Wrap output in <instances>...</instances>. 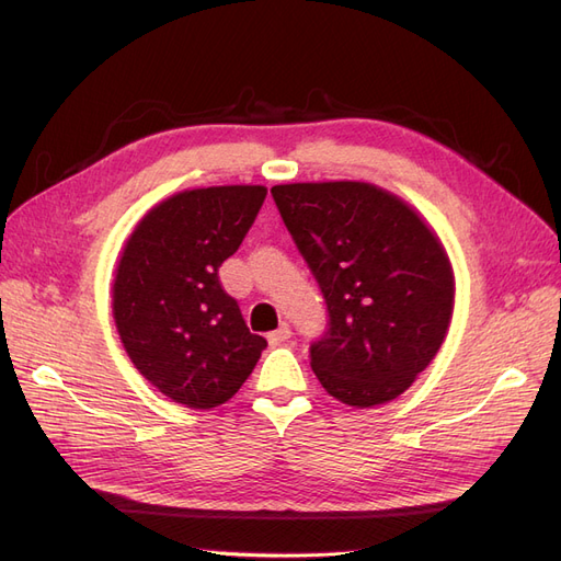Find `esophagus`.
I'll return each mask as SVG.
<instances>
[{"instance_id":"obj_1","label":"esophagus","mask_w":561,"mask_h":561,"mask_svg":"<svg viewBox=\"0 0 561 561\" xmlns=\"http://www.w3.org/2000/svg\"><path fill=\"white\" fill-rule=\"evenodd\" d=\"M290 328H287V325H280L278 330H274V332H268L266 334V339H268V344L271 346H280V344H285L287 342V339H290Z\"/></svg>"}]
</instances>
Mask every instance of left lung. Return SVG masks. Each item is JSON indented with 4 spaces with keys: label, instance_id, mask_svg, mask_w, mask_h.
<instances>
[{
    "label": "left lung",
    "instance_id": "8db88e82",
    "mask_svg": "<svg viewBox=\"0 0 561 561\" xmlns=\"http://www.w3.org/2000/svg\"><path fill=\"white\" fill-rule=\"evenodd\" d=\"M271 196L328 304V330L311 344L318 381L358 410L398 398L449 330L443 243L402 198L367 182L278 184Z\"/></svg>",
    "mask_w": 561,
    "mask_h": 561
}]
</instances>
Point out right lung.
<instances>
[{"mask_svg":"<svg viewBox=\"0 0 561 561\" xmlns=\"http://www.w3.org/2000/svg\"><path fill=\"white\" fill-rule=\"evenodd\" d=\"M264 198L257 184L180 192L142 217L118 262L112 307L128 358L192 410L227 402L266 348L217 276Z\"/></svg>","mask_w":561,"mask_h":561,"instance_id":"add662e5","label":"right lung"}]
</instances>
